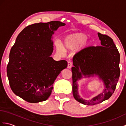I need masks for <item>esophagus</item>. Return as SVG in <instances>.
Segmentation results:
<instances>
[{
	"label": "esophagus",
	"mask_w": 126,
	"mask_h": 126,
	"mask_svg": "<svg viewBox=\"0 0 126 126\" xmlns=\"http://www.w3.org/2000/svg\"><path fill=\"white\" fill-rule=\"evenodd\" d=\"M73 66V63L71 61H69L68 62V68H71V66Z\"/></svg>",
	"instance_id": "34e87169"
}]
</instances>
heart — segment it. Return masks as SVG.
Wrapping results in <instances>:
<instances>
[{
	"mask_svg": "<svg viewBox=\"0 0 126 126\" xmlns=\"http://www.w3.org/2000/svg\"><path fill=\"white\" fill-rule=\"evenodd\" d=\"M88 38V36L82 32L74 33L65 37L64 39V47L67 50H73L79 47L82 43H85V41ZM56 50L60 53H63L64 49L62 46L58 43L56 45Z\"/></svg>",
	"mask_w": 126,
	"mask_h": 126,
	"instance_id": "heart-1",
	"label": "heart"
}]
</instances>
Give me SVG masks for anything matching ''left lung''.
<instances>
[{"instance_id": "8db88e82", "label": "left lung", "mask_w": 126, "mask_h": 126, "mask_svg": "<svg viewBox=\"0 0 126 126\" xmlns=\"http://www.w3.org/2000/svg\"><path fill=\"white\" fill-rule=\"evenodd\" d=\"M101 46H91L83 49L73 57V93L75 99L85 105L101 103L114 93L120 77V53L113 40L106 34L98 33ZM97 75L105 87L103 93L89 100L79 96L77 81L82 78Z\"/></svg>"}]
</instances>
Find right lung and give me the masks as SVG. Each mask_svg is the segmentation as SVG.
Returning <instances> with one entry per match:
<instances>
[{
  "label": "right lung",
  "mask_w": 126,
  "mask_h": 126,
  "mask_svg": "<svg viewBox=\"0 0 126 126\" xmlns=\"http://www.w3.org/2000/svg\"><path fill=\"white\" fill-rule=\"evenodd\" d=\"M64 25L59 21L29 25L18 34L11 49L7 66L11 89L28 102L47 100L55 79L67 67L66 61H56L50 57L53 50L52 34Z\"/></svg>",
  "instance_id": "right-lung-1"
}]
</instances>
